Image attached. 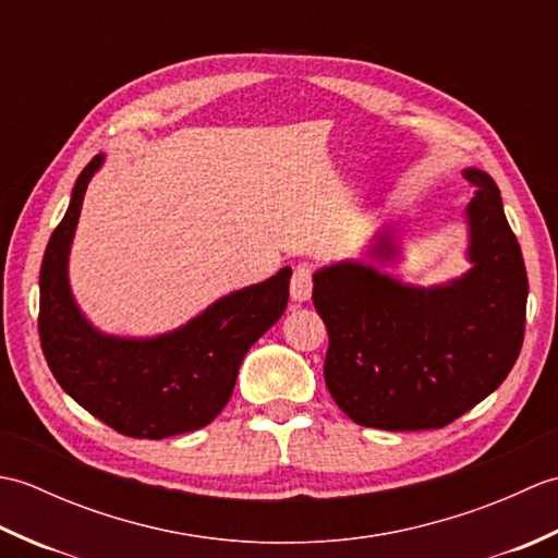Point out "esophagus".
I'll return each mask as SVG.
<instances>
[{"mask_svg":"<svg viewBox=\"0 0 558 558\" xmlns=\"http://www.w3.org/2000/svg\"><path fill=\"white\" fill-rule=\"evenodd\" d=\"M312 288H314V280H312V268L302 264L294 268L292 272V282H290V294H292V302H310L312 298Z\"/></svg>","mask_w":558,"mask_h":558,"instance_id":"obj_1","label":"esophagus"}]
</instances>
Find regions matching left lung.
<instances>
[{"label": "left lung", "instance_id": "left-lung-1", "mask_svg": "<svg viewBox=\"0 0 558 558\" xmlns=\"http://www.w3.org/2000/svg\"><path fill=\"white\" fill-rule=\"evenodd\" d=\"M462 210L468 232L460 276L414 286L400 266L396 228L376 230L360 258L314 272V306L328 328V393L352 422L386 432L441 429L494 393L523 348L527 272L499 186L480 168Z\"/></svg>", "mask_w": 558, "mask_h": 558}]
</instances>
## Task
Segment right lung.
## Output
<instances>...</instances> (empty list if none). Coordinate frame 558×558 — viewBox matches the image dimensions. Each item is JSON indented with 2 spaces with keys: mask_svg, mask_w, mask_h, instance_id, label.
<instances>
[{
  "mask_svg": "<svg viewBox=\"0 0 558 558\" xmlns=\"http://www.w3.org/2000/svg\"><path fill=\"white\" fill-rule=\"evenodd\" d=\"M108 160L98 153L71 189V201L40 268V342L57 384L83 410L134 438L201 429L234 390L248 348L286 312L292 268L222 294L168 333H105L83 314L69 280V256L86 189Z\"/></svg>",
  "mask_w": 558,
  "mask_h": 558,
  "instance_id": "1",
  "label": "right lung"
}]
</instances>
